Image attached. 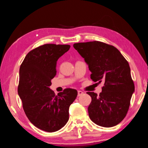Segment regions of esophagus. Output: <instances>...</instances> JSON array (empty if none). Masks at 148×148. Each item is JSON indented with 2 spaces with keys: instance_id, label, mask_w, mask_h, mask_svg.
<instances>
[{
  "instance_id": "esophagus-1",
  "label": "esophagus",
  "mask_w": 148,
  "mask_h": 148,
  "mask_svg": "<svg viewBox=\"0 0 148 148\" xmlns=\"http://www.w3.org/2000/svg\"><path fill=\"white\" fill-rule=\"evenodd\" d=\"M83 93H84V92H82V91H77V96H78V97L81 96V95Z\"/></svg>"
}]
</instances>
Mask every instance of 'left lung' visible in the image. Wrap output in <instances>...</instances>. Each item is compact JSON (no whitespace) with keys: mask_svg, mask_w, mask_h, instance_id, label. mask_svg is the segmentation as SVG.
Masks as SVG:
<instances>
[{"mask_svg":"<svg viewBox=\"0 0 148 148\" xmlns=\"http://www.w3.org/2000/svg\"><path fill=\"white\" fill-rule=\"evenodd\" d=\"M73 46L88 65L92 81L104 82L99 95L87 92L91 97L90 119L101 127L116 126L126 116L134 91L129 62L116 47L104 42H80Z\"/></svg>","mask_w":148,"mask_h":148,"instance_id":"obj_1","label":"left lung"}]
</instances>
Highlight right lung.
<instances>
[{"label":"right lung","mask_w":148,"mask_h":148,"mask_svg":"<svg viewBox=\"0 0 148 148\" xmlns=\"http://www.w3.org/2000/svg\"><path fill=\"white\" fill-rule=\"evenodd\" d=\"M70 45L47 44L31 50L19 69L17 92L25 113L37 128L52 132L63 127L69 119V107L77 91L67 88L56 95L49 88L56 75L57 61Z\"/></svg>","instance_id":"add662e5"}]
</instances>
